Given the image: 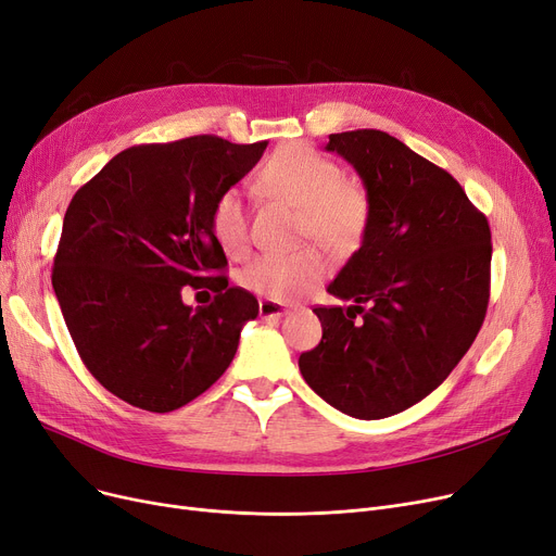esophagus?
Here are the masks:
<instances>
[{
  "instance_id": "obj_1",
  "label": "esophagus",
  "mask_w": 556,
  "mask_h": 556,
  "mask_svg": "<svg viewBox=\"0 0 556 556\" xmlns=\"http://www.w3.org/2000/svg\"><path fill=\"white\" fill-rule=\"evenodd\" d=\"M286 311H288L286 304H281V302H277V300H268V298H265V300L258 302L261 318H281Z\"/></svg>"
}]
</instances>
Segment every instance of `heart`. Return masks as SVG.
Instances as JSON below:
<instances>
[{
  "label": "heart",
  "mask_w": 556,
  "mask_h": 556,
  "mask_svg": "<svg viewBox=\"0 0 556 556\" xmlns=\"http://www.w3.org/2000/svg\"><path fill=\"white\" fill-rule=\"evenodd\" d=\"M265 195L283 200L302 211L300 229L304 238H316L336 254H352L364 243L370 229L372 202L368 190L345 179L333 159L304 142H288L263 163L256 177ZM211 229L220 248L238 256L250 240V213L236 188L225 190L211 208ZM329 275L327 254L308 245L295 252H265L254 256L240 283L268 300L288 302L302 298Z\"/></svg>",
  "instance_id": "1"
}]
</instances>
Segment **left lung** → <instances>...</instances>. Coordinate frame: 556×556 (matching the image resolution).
Instances as JSON below:
<instances>
[{
	"label": "left lung",
	"instance_id": "left-lung-1",
	"mask_svg": "<svg viewBox=\"0 0 556 556\" xmlns=\"http://www.w3.org/2000/svg\"><path fill=\"white\" fill-rule=\"evenodd\" d=\"M372 202L364 243L316 306L323 338L300 372L325 402L379 420L414 406L470 350L491 298V227L458 181L386 131L331 134Z\"/></svg>",
	"mask_w": 556,
	"mask_h": 556
}]
</instances>
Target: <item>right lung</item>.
I'll return each instance as SVG.
<instances>
[{"label": "right lung", "instance_id": "add662e5", "mask_svg": "<svg viewBox=\"0 0 556 556\" xmlns=\"http://www.w3.org/2000/svg\"><path fill=\"white\" fill-rule=\"evenodd\" d=\"M265 148L208 134L134 144L75 192L52 286L84 366L115 397L167 414L229 368L258 302L220 273L211 208ZM188 285L214 302L184 305Z\"/></svg>", "mask_w": 556, "mask_h": 556}]
</instances>
